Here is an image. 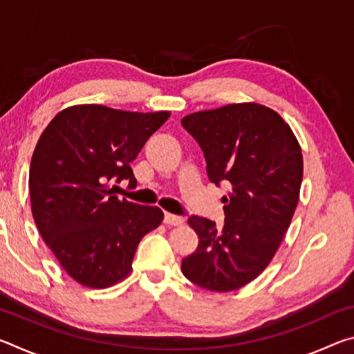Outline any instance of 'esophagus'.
Returning <instances> with one entry per match:
<instances>
[{
    "label": "esophagus",
    "mask_w": 354,
    "mask_h": 354,
    "mask_svg": "<svg viewBox=\"0 0 354 354\" xmlns=\"http://www.w3.org/2000/svg\"><path fill=\"white\" fill-rule=\"evenodd\" d=\"M164 223L170 225V226H179V225L184 223V218L179 217V215H173L170 212H165L164 214Z\"/></svg>",
    "instance_id": "esophagus-1"
}]
</instances>
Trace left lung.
<instances>
[{
  "instance_id": "8db88e82",
  "label": "left lung",
  "mask_w": 354,
  "mask_h": 354,
  "mask_svg": "<svg viewBox=\"0 0 354 354\" xmlns=\"http://www.w3.org/2000/svg\"><path fill=\"white\" fill-rule=\"evenodd\" d=\"M206 159L209 181L231 184L225 225L192 215L198 248L184 277L203 289L230 292L259 277L283 242L298 205L301 148L283 118L256 103L227 104L181 120Z\"/></svg>"
}]
</instances>
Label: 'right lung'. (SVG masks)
I'll list each match as a JSON object with an SVG mask.
<instances>
[{
	"instance_id": "right-lung-1",
	"label": "right lung",
	"mask_w": 354,
	"mask_h": 354,
	"mask_svg": "<svg viewBox=\"0 0 354 354\" xmlns=\"http://www.w3.org/2000/svg\"><path fill=\"white\" fill-rule=\"evenodd\" d=\"M170 112H127L100 104L64 109L34 149L29 194L35 225L71 278L103 289L131 272L137 245L164 212L118 200L107 183L128 179L131 162Z\"/></svg>"
}]
</instances>
